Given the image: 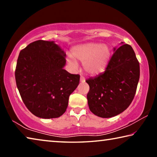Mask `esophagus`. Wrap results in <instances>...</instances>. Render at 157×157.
Here are the masks:
<instances>
[{
    "instance_id": "esophagus-1",
    "label": "esophagus",
    "mask_w": 157,
    "mask_h": 157,
    "mask_svg": "<svg viewBox=\"0 0 157 157\" xmlns=\"http://www.w3.org/2000/svg\"><path fill=\"white\" fill-rule=\"evenodd\" d=\"M80 82H85V79L83 76H81L80 77Z\"/></svg>"
}]
</instances>
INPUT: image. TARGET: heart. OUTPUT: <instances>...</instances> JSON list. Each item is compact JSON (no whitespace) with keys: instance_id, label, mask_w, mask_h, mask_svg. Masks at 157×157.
I'll list each match as a JSON object with an SVG mask.
<instances>
[{"instance_id":"heart-1","label":"heart","mask_w":157,"mask_h":157,"mask_svg":"<svg viewBox=\"0 0 157 157\" xmlns=\"http://www.w3.org/2000/svg\"><path fill=\"white\" fill-rule=\"evenodd\" d=\"M111 57V48L107 44L87 43L78 45L72 49V56L67 57V62L76 69L78 62L83 63L85 72L96 75L105 71Z\"/></svg>"}]
</instances>
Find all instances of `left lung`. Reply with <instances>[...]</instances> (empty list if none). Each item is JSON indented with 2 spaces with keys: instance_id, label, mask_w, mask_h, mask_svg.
Masks as SVG:
<instances>
[{
  "instance_id": "left-lung-1",
  "label": "left lung",
  "mask_w": 157,
  "mask_h": 157,
  "mask_svg": "<svg viewBox=\"0 0 157 157\" xmlns=\"http://www.w3.org/2000/svg\"><path fill=\"white\" fill-rule=\"evenodd\" d=\"M104 73L86 79L90 111L101 118H111L126 109L136 94L140 66L131 46L120 44Z\"/></svg>"
}]
</instances>
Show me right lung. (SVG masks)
Masks as SVG:
<instances>
[{
  "label": "right lung",
  "mask_w": 157,
  "mask_h": 157,
  "mask_svg": "<svg viewBox=\"0 0 157 157\" xmlns=\"http://www.w3.org/2000/svg\"><path fill=\"white\" fill-rule=\"evenodd\" d=\"M66 53L54 41L38 40L21 50L15 78L21 97L29 111L41 118L60 117L79 75L63 69Z\"/></svg>",
  "instance_id": "1"
}]
</instances>
